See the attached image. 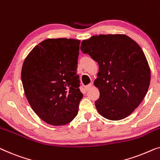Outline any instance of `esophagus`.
<instances>
[{
  "mask_svg": "<svg viewBox=\"0 0 160 160\" xmlns=\"http://www.w3.org/2000/svg\"><path fill=\"white\" fill-rule=\"evenodd\" d=\"M92 85L91 84H88L87 86H86V87H85L86 91H88V90H89L92 88Z\"/></svg>",
  "mask_w": 160,
  "mask_h": 160,
  "instance_id": "1",
  "label": "esophagus"
}]
</instances>
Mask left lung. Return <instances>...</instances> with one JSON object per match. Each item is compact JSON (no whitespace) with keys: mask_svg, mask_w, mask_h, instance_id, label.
<instances>
[{"mask_svg":"<svg viewBox=\"0 0 160 160\" xmlns=\"http://www.w3.org/2000/svg\"><path fill=\"white\" fill-rule=\"evenodd\" d=\"M81 50L97 62L95 106L102 116L120 120L140 105L149 89L151 71L144 53L126 34H99L84 40Z\"/></svg>","mask_w":160,"mask_h":160,"instance_id":"8db88e82","label":"left lung"}]
</instances>
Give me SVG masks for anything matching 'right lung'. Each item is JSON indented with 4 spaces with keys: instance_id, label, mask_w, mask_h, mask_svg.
<instances>
[{
    "instance_id": "add662e5",
    "label": "right lung",
    "mask_w": 160,
    "mask_h": 160,
    "mask_svg": "<svg viewBox=\"0 0 160 160\" xmlns=\"http://www.w3.org/2000/svg\"><path fill=\"white\" fill-rule=\"evenodd\" d=\"M80 40L47 39L24 59L22 81L34 112L52 126H64L77 115L83 98L78 64Z\"/></svg>"
}]
</instances>
